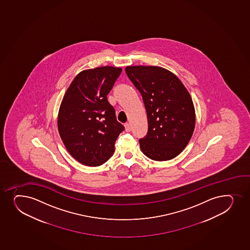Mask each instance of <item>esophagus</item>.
<instances>
[{"label": "esophagus", "mask_w": 250, "mask_h": 250, "mask_svg": "<svg viewBox=\"0 0 250 250\" xmlns=\"http://www.w3.org/2000/svg\"><path fill=\"white\" fill-rule=\"evenodd\" d=\"M125 130H126V132H130V130H131V125H130V124H125Z\"/></svg>", "instance_id": "esophagus-1"}]
</instances>
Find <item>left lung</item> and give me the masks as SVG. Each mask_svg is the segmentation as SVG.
<instances>
[{
	"instance_id": "obj_1",
	"label": "left lung",
	"mask_w": 250,
	"mask_h": 250,
	"mask_svg": "<svg viewBox=\"0 0 250 250\" xmlns=\"http://www.w3.org/2000/svg\"><path fill=\"white\" fill-rule=\"evenodd\" d=\"M129 80L142 96L148 132L140 139L145 155L155 161L173 159L185 148L195 128L191 96L178 78L163 67L129 66Z\"/></svg>"
}]
</instances>
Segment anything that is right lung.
<instances>
[{"label":"right lung","instance_id":"right-lung-1","mask_svg":"<svg viewBox=\"0 0 250 250\" xmlns=\"http://www.w3.org/2000/svg\"><path fill=\"white\" fill-rule=\"evenodd\" d=\"M121 71L110 66L84 70L70 84L60 105V137L68 153L86 166H100L107 161L125 129L107 100Z\"/></svg>","mask_w":250,"mask_h":250}]
</instances>
